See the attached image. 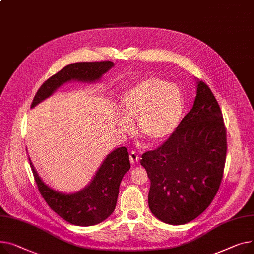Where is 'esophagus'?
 I'll use <instances>...</instances> for the list:
<instances>
[{
    "mask_svg": "<svg viewBox=\"0 0 254 254\" xmlns=\"http://www.w3.org/2000/svg\"><path fill=\"white\" fill-rule=\"evenodd\" d=\"M139 160H140V157L136 153V152H134V151L130 152V154H129V161H130V163L131 164H136V163L139 162Z\"/></svg>",
    "mask_w": 254,
    "mask_h": 254,
    "instance_id": "esophagus-1",
    "label": "esophagus"
}]
</instances>
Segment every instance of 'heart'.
Masks as SVG:
<instances>
[{"label": "heart", "mask_w": 254, "mask_h": 254, "mask_svg": "<svg viewBox=\"0 0 254 254\" xmlns=\"http://www.w3.org/2000/svg\"><path fill=\"white\" fill-rule=\"evenodd\" d=\"M184 94L175 83L160 77H148L128 90L123 98L126 113L118 118L117 127L124 132L132 129L129 118H138V129L151 144L170 138L182 120Z\"/></svg>", "instance_id": "1"}]
</instances>
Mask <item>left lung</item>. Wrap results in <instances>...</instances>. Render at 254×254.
Returning a JSON list of instances; mask_svg holds the SVG:
<instances>
[{
    "label": "left lung",
    "instance_id": "8db88e82",
    "mask_svg": "<svg viewBox=\"0 0 254 254\" xmlns=\"http://www.w3.org/2000/svg\"><path fill=\"white\" fill-rule=\"evenodd\" d=\"M227 149L222 110L209 87L199 80L193 108L175 132L142 155L151 182L152 213L166 224L184 225L203 212L221 186Z\"/></svg>",
    "mask_w": 254,
    "mask_h": 254
}]
</instances>
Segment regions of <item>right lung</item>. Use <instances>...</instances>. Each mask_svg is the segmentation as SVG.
Returning a JSON list of instances; mask_svg holds the SVG:
<instances>
[{"mask_svg":"<svg viewBox=\"0 0 254 254\" xmlns=\"http://www.w3.org/2000/svg\"><path fill=\"white\" fill-rule=\"evenodd\" d=\"M113 66L109 60L95 62H76L49 77L37 92L31 107L52 95L63 82L70 79L94 81L99 79ZM30 161V160H29ZM33 178L47 204L66 222L75 226H93L106 219L114 210L120 192V185L130 164L126 147L114 150L106 157L92 183L80 192L65 195L49 187L41 181L30 162Z\"/></svg>","mask_w":254,"mask_h":254,"instance_id":"obj_1","label":"right lung"}]
</instances>
